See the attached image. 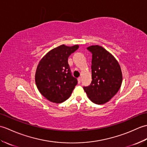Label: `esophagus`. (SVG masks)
I'll list each match as a JSON object with an SVG mask.
<instances>
[{
    "label": "esophagus",
    "mask_w": 147,
    "mask_h": 147,
    "mask_svg": "<svg viewBox=\"0 0 147 147\" xmlns=\"http://www.w3.org/2000/svg\"><path fill=\"white\" fill-rule=\"evenodd\" d=\"M81 80H82V78H81V77H79L78 78V83H80Z\"/></svg>",
    "instance_id": "1"
}]
</instances>
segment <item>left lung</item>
Segmentation results:
<instances>
[{
  "label": "left lung",
  "mask_w": 147,
  "mask_h": 147,
  "mask_svg": "<svg viewBox=\"0 0 147 147\" xmlns=\"http://www.w3.org/2000/svg\"><path fill=\"white\" fill-rule=\"evenodd\" d=\"M87 49L92 54L90 85L83 89L90 100L101 105L109 102L121 88L123 74L119 64L113 55L100 45Z\"/></svg>",
  "instance_id": "left-lung-1"
}]
</instances>
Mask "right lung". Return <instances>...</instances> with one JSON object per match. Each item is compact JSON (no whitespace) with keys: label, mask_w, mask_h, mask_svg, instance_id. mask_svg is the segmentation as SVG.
<instances>
[{"label":"right lung","mask_w":147,"mask_h":147,"mask_svg":"<svg viewBox=\"0 0 147 147\" xmlns=\"http://www.w3.org/2000/svg\"><path fill=\"white\" fill-rule=\"evenodd\" d=\"M79 48L61 45L50 51L37 65L35 83L40 93L49 101L59 104L69 98L78 80L71 75L68 57Z\"/></svg>","instance_id":"add662e5"}]
</instances>
